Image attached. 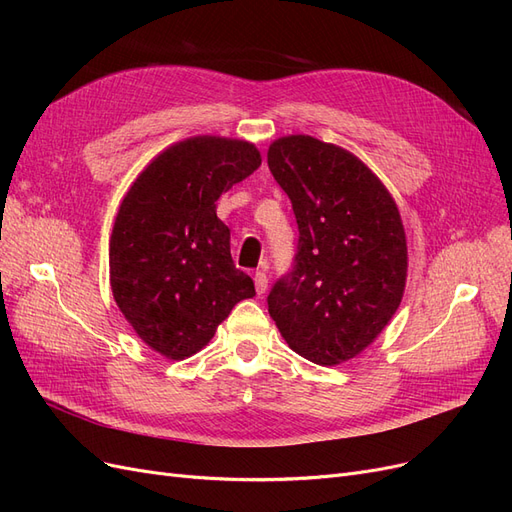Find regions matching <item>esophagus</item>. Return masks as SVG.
Returning a JSON list of instances; mask_svg holds the SVG:
<instances>
[{"label":"esophagus","instance_id":"obj_1","mask_svg":"<svg viewBox=\"0 0 512 512\" xmlns=\"http://www.w3.org/2000/svg\"><path fill=\"white\" fill-rule=\"evenodd\" d=\"M254 284H256V292H258V294H265V290H267V286H269L267 273H265V271H256V273H254Z\"/></svg>","mask_w":512,"mask_h":512}]
</instances>
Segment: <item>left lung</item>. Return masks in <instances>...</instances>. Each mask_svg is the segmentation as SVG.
Segmentation results:
<instances>
[{
  "mask_svg": "<svg viewBox=\"0 0 512 512\" xmlns=\"http://www.w3.org/2000/svg\"><path fill=\"white\" fill-rule=\"evenodd\" d=\"M267 162L299 226L292 271L271 288L269 314L307 361L354 359L404 297L408 247L399 209L359 158L314 136L277 138Z\"/></svg>",
  "mask_w": 512,
  "mask_h": 512,
  "instance_id": "8db88e82",
  "label": "left lung"
}]
</instances>
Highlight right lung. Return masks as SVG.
I'll list each match as a JSON object with an SVG mask.
<instances>
[{
  "label": "right lung",
  "instance_id": "obj_1",
  "mask_svg": "<svg viewBox=\"0 0 512 512\" xmlns=\"http://www.w3.org/2000/svg\"><path fill=\"white\" fill-rule=\"evenodd\" d=\"M247 141L194 136L164 149L117 211L108 267L121 314L166 359L209 344L230 309L256 290L230 256L215 200L260 166Z\"/></svg>",
  "mask_w": 512,
  "mask_h": 512
}]
</instances>
